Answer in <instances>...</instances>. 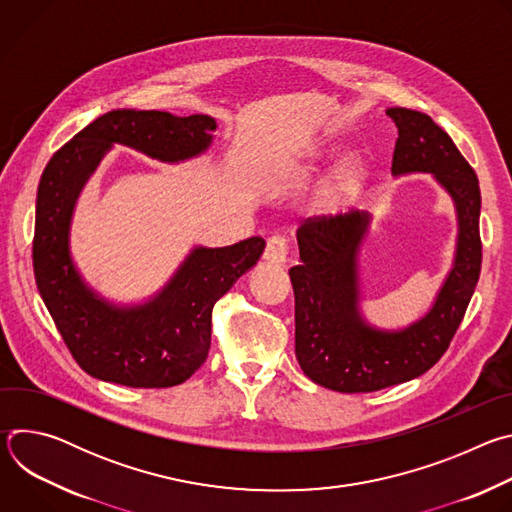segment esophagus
<instances>
[{
	"label": "esophagus",
	"instance_id": "obj_1",
	"mask_svg": "<svg viewBox=\"0 0 512 512\" xmlns=\"http://www.w3.org/2000/svg\"><path fill=\"white\" fill-rule=\"evenodd\" d=\"M265 261L275 263V265H283L287 259V239L281 235H273L267 239L265 245V253H263Z\"/></svg>",
	"mask_w": 512,
	"mask_h": 512
}]
</instances>
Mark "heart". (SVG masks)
<instances>
[{
    "label": "heart",
    "mask_w": 512,
    "mask_h": 512,
    "mask_svg": "<svg viewBox=\"0 0 512 512\" xmlns=\"http://www.w3.org/2000/svg\"><path fill=\"white\" fill-rule=\"evenodd\" d=\"M364 176V162L358 156H352L342 166V178L346 184H358Z\"/></svg>",
    "instance_id": "1"
}]
</instances>
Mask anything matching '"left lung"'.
Listing matches in <instances>:
<instances>
[{
	"label": "left lung",
	"instance_id": "1",
	"mask_svg": "<svg viewBox=\"0 0 512 512\" xmlns=\"http://www.w3.org/2000/svg\"><path fill=\"white\" fill-rule=\"evenodd\" d=\"M399 137L393 178L431 174L456 208L452 265L423 316L379 328L362 314L360 251L373 216L352 210L298 229L300 265L289 269L296 296V356L302 371L338 393H371L411 381L442 358L478 283L482 263L480 186L452 137L425 113L389 107Z\"/></svg>",
	"mask_w": 512,
	"mask_h": 512
}]
</instances>
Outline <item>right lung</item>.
Returning a JSON list of instances; mask_svg holds the SVG:
<instances>
[{
	"mask_svg": "<svg viewBox=\"0 0 512 512\" xmlns=\"http://www.w3.org/2000/svg\"><path fill=\"white\" fill-rule=\"evenodd\" d=\"M216 121L168 111L115 109L79 131L50 158L36 198L34 275L64 344L91 377L164 389L190 379L208 356L210 316L233 283L259 261L265 241L231 247L196 245L154 296L117 304L83 277L70 251L79 196L113 145L180 164L208 152Z\"/></svg>",
	"mask_w": 512,
	"mask_h": 512,
	"instance_id": "obj_1",
	"label": "right lung"
}]
</instances>
